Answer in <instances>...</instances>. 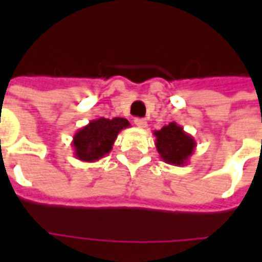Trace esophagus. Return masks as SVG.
I'll list each match as a JSON object with an SVG mask.
<instances>
[{"label": "esophagus", "mask_w": 262, "mask_h": 262, "mask_svg": "<svg viewBox=\"0 0 262 262\" xmlns=\"http://www.w3.org/2000/svg\"><path fill=\"white\" fill-rule=\"evenodd\" d=\"M135 125H136L137 127H140V129H144V127L147 126V122H146V119L137 118V119H135Z\"/></svg>", "instance_id": "esophagus-1"}]
</instances>
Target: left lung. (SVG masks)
I'll list each match as a JSON object with an SVG mask.
<instances>
[{
  "label": "left lung",
  "mask_w": 262,
  "mask_h": 262,
  "mask_svg": "<svg viewBox=\"0 0 262 262\" xmlns=\"http://www.w3.org/2000/svg\"><path fill=\"white\" fill-rule=\"evenodd\" d=\"M156 148L164 163L171 165H187L196 147V142L184 127L171 122L160 130H154Z\"/></svg>",
  "instance_id": "8db88e82"
}]
</instances>
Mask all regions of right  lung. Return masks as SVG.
Returning <instances> with one entry per match:
<instances>
[{"instance_id": "right-lung-1", "label": "right lung", "mask_w": 262, "mask_h": 262, "mask_svg": "<svg viewBox=\"0 0 262 262\" xmlns=\"http://www.w3.org/2000/svg\"><path fill=\"white\" fill-rule=\"evenodd\" d=\"M130 123L125 118H98L75 132L71 146L74 148L75 159L95 163L105 157L112 150L120 130L129 127Z\"/></svg>"}]
</instances>
